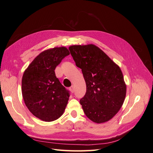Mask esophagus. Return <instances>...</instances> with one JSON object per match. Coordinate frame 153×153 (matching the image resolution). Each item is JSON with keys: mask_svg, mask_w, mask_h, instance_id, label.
Masks as SVG:
<instances>
[{"mask_svg": "<svg viewBox=\"0 0 153 153\" xmlns=\"http://www.w3.org/2000/svg\"><path fill=\"white\" fill-rule=\"evenodd\" d=\"M69 89H70V91L72 92H74V91H75V87H74L73 85H71L70 87V88H69Z\"/></svg>", "mask_w": 153, "mask_h": 153, "instance_id": "1", "label": "esophagus"}]
</instances>
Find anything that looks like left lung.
Returning a JSON list of instances; mask_svg holds the SVG:
<instances>
[{
    "label": "left lung",
    "instance_id": "left-lung-1",
    "mask_svg": "<svg viewBox=\"0 0 153 153\" xmlns=\"http://www.w3.org/2000/svg\"><path fill=\"white\" fill-rule=\"evenodd\" d=\"M69 50L85 81V94L80 100L85 114L96 123L109 121L121 108L126 96L121 69L94 45H73Z\"/></svg>",
    "mask_w": 153,
    "mask_h": 153
}]
</instances>
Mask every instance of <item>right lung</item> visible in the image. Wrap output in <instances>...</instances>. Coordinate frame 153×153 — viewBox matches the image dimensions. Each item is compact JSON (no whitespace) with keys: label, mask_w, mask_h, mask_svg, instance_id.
<instances>
[{"label":"right lung","mask_w":153,"mask_h":153,"mask_svg":"<svg viewBox=\"0 0 153 153\" xmlns=\"http://www.w3.org/2000/svg\"><path fill=\"white\" fill-rule=\"evenodd\" d=\"M69 55L66 47L53 48L38 55L22 77V96L27 107L34 116L50 122L62 115L69 91L55 76V68Z\"/></svg>","instance_id":"1"}]
</instances>
